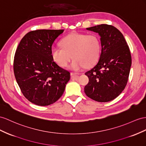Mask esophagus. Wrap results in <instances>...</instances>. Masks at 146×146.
<instances>
[{
  "instance_id": "obj_1",
  "label": "esophagus",
  "mask_w": 146,
  "mask_h": 146,
  "mask_svg": "<svg viewBox=\"0 0 146 146\" xmlns=\"http://www.w3.org/2000/svg\"><path fill=\"white\" fill-rule=\"evenodd\" d=\"M70 74H71V76H72V77H78V75H79V74H78V73H73V72H72Z\"/></svg>"
}]
</instances>
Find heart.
Listing matches in <instances>:
<instances>
[{
    "label": "heart",
    "mask_w": 146,
    "mask_h": 146,
    "mask_svg": "<svg viewBox=\"0 0 146 146\" xmlns=\"http://www.w3.org/2000/svg\"><path fill=\"white\" fill-rule=\"evenodd\" d=\"M61 47H54L51 56L57 64L65 68L73 57L70 68L78 71L98 62L100 54V42L95 35L73 33L63 38Z\"/></svg>",
    "instance_id": "b5f03b06"
}]
</instances>
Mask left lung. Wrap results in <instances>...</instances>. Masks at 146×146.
<instances>
[{
	"label": "left lung",
	"instance_id": "1",
	"mask_svg": "<svg viewBox=\"0 0 146 146\" xmlns=\"http://www.w3.org/2000/svg\"><path fill=\"white\" fill-rule=\"evenodd\" d=\"M86 29L99 33L101 54L99 62L85 74L89 83L84 92L100 102L113 100L125 88L131 65V55L122 33L113 26L102 24Z\"/></svg>",
	"mask_w": 146,
	"mask_h": 146
}]
</instances>
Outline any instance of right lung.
<instances>
[{
	"mask_svg": "<svg viewBox=\"0 0 146 146\" xmlns=\"http://www.w3.org/2000/svg\"><path fill=\"white\" fill-rule=\"evenodd\" d=\"M64 29H38L28 33L17 48L13 71L21 92L29 102L49 106L62 96L70 73L51 56L52 46Z\"/></svg>",
	"mask_w": 146,
	"mask_h": 146,
	"instance_id": "1",
	"label": "right lung"
}]
</instances>
